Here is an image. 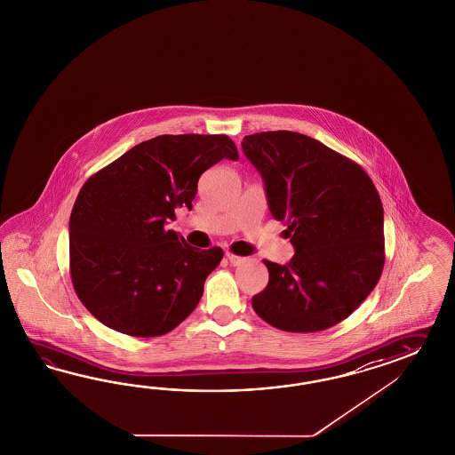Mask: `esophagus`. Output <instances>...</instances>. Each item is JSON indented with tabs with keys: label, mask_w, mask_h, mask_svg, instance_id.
Masks as SVG:
<instances>
[{
	"label": "esophagus",
	"mask_w": 455,
	"mask_h": 455,
	"mask_svg": "<svg viewBox=\"0 0 455 455\" xmlns=\"http://www.w3.org/2000/svg\"><path fill=\"white\" fill-rule=\"evenodd\" d=\"M225 255H227V259H228V261H230L234 267H238V265L245 263V259H243V257H238V255H235L232 251H227Z\"/></svg>",
	"instance_id": "1"
}]
</instances>
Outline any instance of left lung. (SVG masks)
Instances as JSON below:
<instances>
[{
  "label": "left lung",
  "instance_id": "8db88e82",
  "mask_svg": "<svg viewBox=\"0 0 455 455\" xmlns=\"http://www.w3.org/2000/svg\"><path fill=\"white\" fill-rule=\"evenodd\" d=\"M268 209L295 246L286 265L268 259L270 280L251 298L261 320L288 332L328 330L347 318L381 278L384 212L361 165L307 135H245Z\"/></svg>",
  "mask_w": 455,
  "mask_h": 455
}]
</instances>
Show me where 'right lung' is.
I'll return each mask as SVG.
<instances>
[{
	"label": "right lung",
	"mask_w": 455,
	"mask_h": 455,
	"mask_svg": "<svg viewBox=\"0 0 455 455\" xmlns=\"http://www.w3.org/2000/svg\"><path fill=\"white\" fill-rule=\"evenodd\" d=\"M221 159L238 160L227 135H159L87 179L69 219V268L96 320L152 338L196 309L223 250L192 248L165 225L192 210L200 175Z\"/></svg>",
	"instance_id": "right-lung-1"
}]
</instances>
